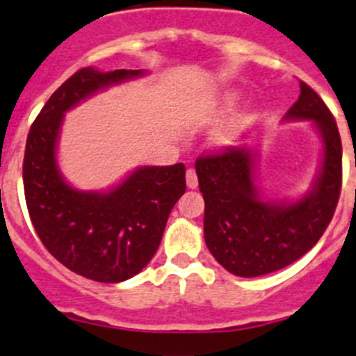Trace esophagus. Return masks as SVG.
I'll return each instance as SVG.
<instances>
[{
	"mask_svg": "<svg viewBox=\"0 0 356 356\" xmlns=\"http://www.w3.org/2000/svg\"><path fill=\"white\" fill-rule=\"evenodd\" d=\"M186 184L189 189L198 188V177H196V172L193 168H188V172H186Z\"/></svg>",
	"mask_w": 356,
	"mask_h": 356,
	"instance_id": "1",
	"label": "esophagus"
}]
</instances>
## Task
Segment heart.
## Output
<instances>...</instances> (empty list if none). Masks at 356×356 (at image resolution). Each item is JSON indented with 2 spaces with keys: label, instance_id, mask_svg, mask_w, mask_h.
<instances>
[{
  "label": "heart",
  "instance_id": "1",
  "mask_svg": "<svg viewBox=\"0 0 356 356\" xmlns=\"http://www.w3.org/2000/svg\"><path fill=\"white\" fill-rule=\"evenodd\" d=\"M238 136H240V127L234 125V127H231V129L224 130V132L220 134L219 143H220V144H229V143H234V140L238 139Z\"/></svg>",
  "mask_w": 356,
  "mask_h": 356
}]
</instances>
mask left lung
Segmentation results:
<instances>
[{"label":"left lung","instance_id":"1","mask_svg":"<svg viewBox=\"0 0 356 356\" xmlns=\"http://www.w3.org/2000/svg\"><path fill=\"white\" fill-rule=\"evenodd\" d=\"M284 122H312L322 139V165L299 200H262L255 184L257 149L229 147L196 160L205 200L203 234L224 270L252 278L292 264L315 247L329 226L341 193L343 149L336 120L305 81Z\"/></svg>","mask_w":356,"mask_h":356}]
</instances>
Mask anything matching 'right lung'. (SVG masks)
Masks as SVG:
<instances>
[{
  "label": "right lung",
  "mask_w": 356,
  "mask_h": 356,
  "mask_svg": "<svg viewBox=\"0 0 356 356\" xmlns=\"http://www.w3.org/2000/svg\"><path fill=\"white\" fill-rule=\"evenodd\" d=\"M144 74L143 69H79L51 94L26 143L24 193L38 236L65 268L102 284L129 280L153 259L168 216L186 191V168L137 167L108 191H81L58 168V137L69 109Z\"/></svg>",
  "instance_id": "add662e5"
}]
</instances>
